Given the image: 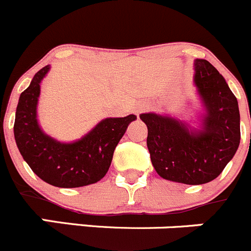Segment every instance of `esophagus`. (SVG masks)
I'll use <instances>...</instances> for the list:
<instances>
[{
    "label": "esophagus",
    "mask_w": 251,
    "mask_h": 251,
    "mask_svg": "<svg viewBox=\"0 0 251 251\" xmlns=\"http://www.w3.org/2000/svg\"><path fill=\"white\" fill-rule=\"evenodd\" d=\"M142 109H144V107H140V110H142Z\"/></svg>",
    "instance_id": "esophagus-1"
}]
</instances>
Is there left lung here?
<instances>
[{
	"mask_svg": "<svg viewBox=\"0 0 251 251\" xmlns=\"http://www.w3.org/2000/svg\"><path fill=\"white\" fill-rule=\"evenodd\" d=\"M193 83L205 114L201 128L178 119L147 112V147L156 172L172 182L204 184L221 175L240 144L238 100L208 60H194Z\"/></svg>",
	"mask_w": 251,
	"mask_h": 251,
	"instance_id": "1",
	"label": "left lung"
}]
</instances>
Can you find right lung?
<instances>
[{
  "instance_id": "1",
  "label": "right lung",
  "mask_w": 251,
  "mask_h": 251,
  "mask_svg": "<svg viewBox=\"0 0 251 251\" xmlns=\"http://www.w3.org/2000/svg\"><path fill=\"white\" fill-rule=\"evenodd\" d=\"M50 65L36 73L21 94L16 110L15 140L23 160L39 178L60 188H76L99 182L111 165L115 147L136 115L107 118L74 142H60L43 132L37 119V105Z\"/></svg>"
}]
</instances>
